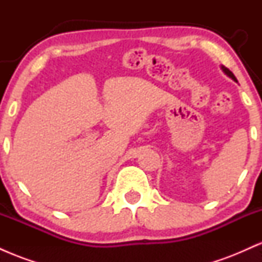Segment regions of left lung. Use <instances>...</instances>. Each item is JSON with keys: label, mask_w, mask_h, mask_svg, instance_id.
I'll list each match as a JSON object with an SVG mask.
<instances>
[{"label": "left lung", "mask_w": 262, "mask_h": 262, "mask_svg": "<svg viewBox=\"0 0 262 262\" xmlns=\"http://www.w3.org/2000/svg\"><path fill=\"white\" fill-rule=\"evenodd\" d=\"M221 69H222V70H223V73H224L225 75H227V76H229L231 80H234V81H235V82H237L236 77H235V76H234V74H233V73H231V71L229 70V69H227V68H225V66H223V65H222V66H221Z\"/></svg>", "instance_id": "obj_1"}]
</instances>
